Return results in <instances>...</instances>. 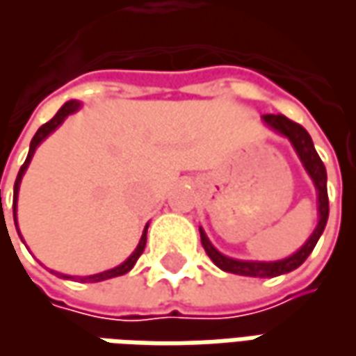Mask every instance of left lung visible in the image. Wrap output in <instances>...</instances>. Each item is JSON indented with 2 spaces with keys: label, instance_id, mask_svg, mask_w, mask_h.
I'll list each match as a JSON object with an SVG mask.
<instances>
[{
  "label": "left lung",
  "instance_id": "8db88e82",
  "mask_svg": "<svg viewBox=\"0 0 356 356\" xmlns=\"http://www.w3.org/2000/svg\"><path fill=\"white\" fill-rule=\"evenodd\" d=\"M263 124L268 125L273 131L280 133L282 137L290 140L291 147L296 150V154L303 163L307 175L313 181L314 188H316V200H318V223L314 227L313 234L305 240V244L299 248L298 252H293L284 259L278 261H248V259H234L229 255H223L217 250L209 238L206 236V232L200 227V240L202 246L206 250V254L209 255V259L216 263L217 267L225 270V273H232V275L240 276H255V278H273V276L286 275L291 273L305 261L307 257L311 255V252L316 246V242L321 238V234L324 232L326 221H328V188H326V168L322 163L321 156L316 154L314 150L313 139L311 135L305 131V127H301L296 122H291L282 114H265L263 116Z\"/></svg>",
  "mask_w": 356,
  "mask_h": 356
}]
</instances>
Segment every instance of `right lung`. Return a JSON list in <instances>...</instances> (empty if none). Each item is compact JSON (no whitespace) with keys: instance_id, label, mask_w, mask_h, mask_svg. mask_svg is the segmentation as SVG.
Instances as JSON below:
<instances>
[{"instance_id":"add662e5","label":"right lung","mask_w":356,"mask_h":356,"mask_svg":"<svg viewBox=\"0 0 356 356\" xmlns=\"http://www.w3.org/2000/svg\"><path fill=\"white\" fill-rule=\"evenodd\" d=\"M80 108H81L80 101L65 102V104L60 106V110H58L57 114L51 118L47 124H43L42 127L35 131L34 139H32V143H30V150H28L26 160H24L22 168H20L19 175H17V181H15V188H13V217H15V227H17L19 236H20V231H19V223H17V200H19V188H20V181H22V175L26 173L28 165H30L32 158H34L35 148L40 147L43 140L47 139L51 133L55 131L58 125L65 122L66 118L70 116V114H74V112H78ZM147 231H148V223H147V227H145V231H143V236H140L139 244H137V248H135V252H133V254L129 255V257H127V259H125L122 265H118V267L108 268V270H102V273H97V275H89V276H68V275H60V273H55V270H51V273H55V275L60 276V278H76L78 282H102V280H108V278H114V276L125 275V273H129V270H131L133 265H135V263H137V259L140 257V254L145 252V246H147ZM20 238H22V236H20ZM22 242H24V240H22Z\"/></svg>"}]
</instances>
